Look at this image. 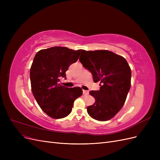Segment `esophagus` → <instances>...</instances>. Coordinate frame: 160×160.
Masks as SVG:
<instances>
[{"label":"esophagus","mask_w":160,"mask_h":160,"mask_svg":"<svg viewBox=\"0 0 160 160\" xmlns=\"http://www.w3.org/2000/svg\"><path fill=\"white\" fill-rule=\"evenodd\" d=\"M83 93L85 95H89V91H86V90H83Z\"/></svg>","instance_id":"obj_1"}]
</instances>
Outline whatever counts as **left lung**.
I'll return each mask as SVG.
<instances>
[{
	"label": "left lung",
	"mask_w": 160,
	"mask_h": 160,
	"mask_svg": "<svg viewBox=\"0 0 160 160\" xmlns=\"http://www.w3.org/2000/svg\"><path fill=\"white\" fill-rule=\"evenodd\" d=\"M79 61L100 82L99 91H91L95 102L87 108L91 117L100 122L113 118L122 108L131 87L132 71L123 57L108 50H81Z\"/></svg>",
	"instance_id": "left-lung-1"
}]
</instances>
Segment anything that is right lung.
<instances>
[{
	"instance_id": "obj_1",
	"label": "right lung",
	"mask_w": 160,
	"mask_h": 160,
	"mask_svg": "<svg viewBox=\"0 0 160 160\" xmlns=\"http://www.w3.org/2000/svg\"><path fill=\"white\" fill-rule=\"evenodd\" d=\"M81 50L53 47L37 52L30 70L31 89L37 103L44 112L53 119L69 115L76 99L83 94L79 87L72 88L61 85V77L79 59Z\"/></svg>"
}]
</instances>
